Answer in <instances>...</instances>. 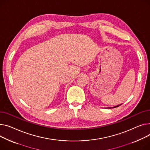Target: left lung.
I'll return each mask as SVG.
<instances>
[{"instance_id":"left-lung-1","label":"left lung","mask_w":150,"mask_h":150,"mask_svg":"<svg viewBox=\"0 0 150 150\" xmlns=\"http://www.w3.org/2000/svg\"><path fill=\"white\" fill-rule=\"evenodd\" d=\"M121 104H120V105H116V106H115V107H107V108H115V107H119V105H121Z\"/></svg>"}]
</instances>
